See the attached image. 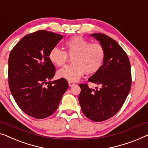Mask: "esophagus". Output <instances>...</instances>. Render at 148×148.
I'll return each instance as SVG.
<instances>
[{
    "instance_id": "obj_1",
    "label": "esophagus",
    "mask_w": 148,
    "mask_h": 148,
    "mask_svg": "<svg viewBox=\"0 0 148 148\" xmlns=\"http://www.w3.org/2000/svg\"><path fill=\"white\" fill-rule=\"evenodd\" d=\"M68 84H69V87H72V86H73V85H75V83L74 82H73V81H68Z\"/></svg>"
}]
</instances>
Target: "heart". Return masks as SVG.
<instances>
[{
    "label": "heart",
    "mask_w": 148,
    "mask_h": 148,
    "mask_svg": "<svg viewBox=\"0 0 148 148\" xmlns=\"http://www.w3.org/2000/svg\"><path fill=\"white\" fill-rule=\"evenodd\" d=\"M65 51L59 48L51 49L49 58L57 67L65 65L68 56L73 64L59 70V77L70 81H77L83 74L93 75L99 71L103 65L106 50L99 42H91L82 37L75 36L65 40L63 44Z\"/></svg>",
    "instance_id": "heart-1"
}]
</instances>
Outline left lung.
<instances>
[{
	"label": "left lung",
	"instance_id": "8db88e82",
	"mask_svg": "<svg viewBox=\"0 0 148 148\" xmlns=\"http://www.w3.org/2000/svg\"><path fill=\"white\" fill-rule=\"evenodd\" d=\"M91 36L103 46L106 58L101 69L88 81L101 87L93 89L86 83L79 84V101L87 118L99 122L115 115L123 105L131 89V67L126 53L112 38L101 33Z\"/></svg>",
	"mask_w": 148,
	"mask_h": 148
}]
</instances>
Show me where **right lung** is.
Masks as SVG:
<instances>
[{
	"label": "right lung",
	"mask_w": 148,
	"mask_h": 148,
	"mask_svg": "<svg viewBox=\"0 0 148 148\" xmlns=\"http://www.w3.org/2000/svg\"><path fill=\"white\" fill-rule=\"evenodd\" d=\"M63 35L38 31L25 35L12 49L8 58V84L19 108L36 119L57 110L69 87L64 78L51 81L55 67L49 58Z\"/></svg>",
	"instance_id": "obj_1"
}]
</instances>
